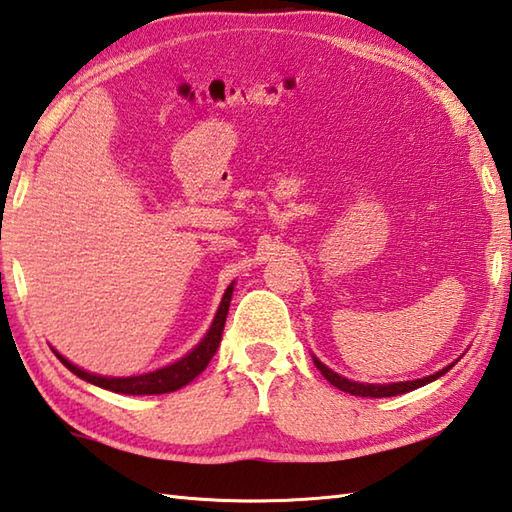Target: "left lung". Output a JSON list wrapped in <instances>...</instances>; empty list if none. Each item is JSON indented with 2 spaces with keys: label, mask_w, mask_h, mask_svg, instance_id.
I'll list each match as a JSON object with an SVG mask.
<instances>
[{
  "label": "left lung",
  "mask_w": 512,
  "mask_h": 512,
  "mask_svg": "<svg viewBox=\"0 0 512 512\" xmlns=\"http://www.w3.org/2000/svg\"><path fill=\"white\" fill-rule=\"evenodd\" d=\"M313 362L317 366L319 373H322L330 384H333L335 388L344 390V393H350L355 397H395V395H402V393H408V390H415V388H422L430 382H435V379H439L442 375H446L450 368L455 366L448 364L444 366L442 370H437L435 375H426L422 379H413V382H390V384H364V382H353V379L348 377H342L339 373H335V370H330L324 362H319V359L313 355Z\"/></svg>",
  "instance_id": "left-lung-1"
}]
</instances>
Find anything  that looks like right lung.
<instances>
[{
    "mask_svg": "<svg viewBox=\"0 0 512 512\" xmlns=\"http://www.w3.org/2000/svg\"><path fill=\"white\" fill-rule=\"evenodd\" d=\"M233 290H235V282H230V286L226 288V293L222 297V302H219V308L213 317V324H210V328L206 330L202 342H199L195 348H190L182 359H177V362L162 366L157 370H150V373L130 375V377H106V375L88 373V370L75 366L73 362H68L64 355H59L55 348H53V353L57 355L59 362H62L70 370V373L77 375L79 379H84V382H88V384L110 390V393H122V395L173 393V390H179L182 386L193 382L197 375H202V370L208 366L210 359H213V355L217 353L219 342H222L230 299H233Z\"/></svg>",
    "mask_w": 512,
    "mask_h": 512,
    "instance_id": "obj_1",
    "label": "right lung"
}]
</instances>
